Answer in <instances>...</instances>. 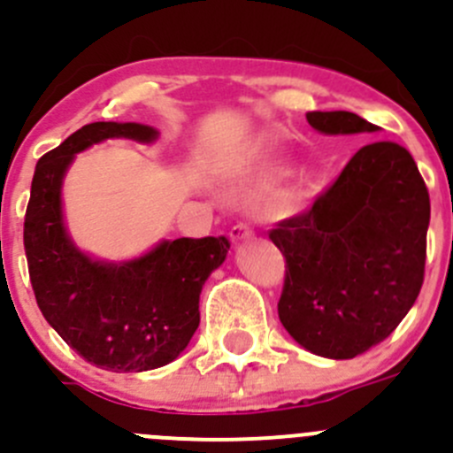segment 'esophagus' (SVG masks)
Wrapping results in <instances>:
<instances>
[{"instance_id":"1","label":"esophagus","mask_w":453,"mask_h":453,"mask_svg":"<svg viewBox=\"0 0 453 453\" xmlns=\"http://www.w3.org/2000/svg\"><path fill=\"white\" fill-rule=\"evenodd\" d=\"M228 237H231V242H244V240H249V237H253V228H250L249 225H244V222H240V225L231 226Z\"/></svg>"}]
</instances>
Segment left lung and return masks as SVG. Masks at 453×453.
Instances as JSON below:
<instances>
[{"instance_id": "left-lung-1", "label": "left lung", "mask_w": 453, "mask_h": 453, "mask_svg": "<svg viewBox=\"0 0 453 453\" xmlns=\"http://www.w3.org/2000/svg\"><path fill=\"white\" fill-rule=\"evenodd\" d=\"M321 134L379 132L352 111H308ZM429 194L414 158L389 141L361 147L311 209L268 233L286 257L280 321L328 359L388 339L425 277Z\"/></svg>"}]
</instances>
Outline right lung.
Segmentation results:
<instances>
[{
    "label": "right lung",
    "instance_id": "1",
    "mask_svg": "<svg viewBox=\"0 0 453 453\" xmlns=\"http://www.w3.org/2000/svg\"><path fill=\"white\" fill-rule=\"evenodd\" d=\"M141 123H89L37 163L24 220V249L39 311L76 355L111 372H145L180 355L200 324V293L225 262L228 240L178 237L142 257L107 264L70 240L61 182L79 151L107 138L156 141Z\"/></svg>",
    "mask_w": 453,
    "mask_h": 453
}]
</instances>
